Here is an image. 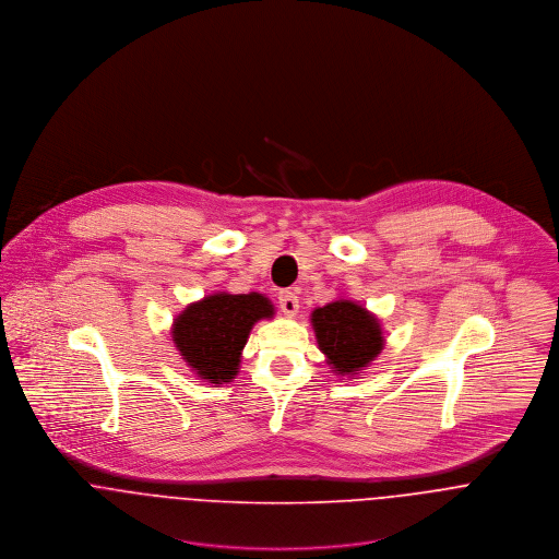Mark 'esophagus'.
<instances>
[{"label":"esophagus","instance_id":"34e87169","mask_svg":"<svg viewBox=\"0 0 559 559\" xmlns=\"http://www.w3.org/2000/svg\"><path fill=\"white\" fill-rule=\"evenodd\" d=\"M277 299H280V308L286 317H295L299 312V297L293 290H282Z\"/></svg>","mask_w":559,"mask_h":559}]
</instances>
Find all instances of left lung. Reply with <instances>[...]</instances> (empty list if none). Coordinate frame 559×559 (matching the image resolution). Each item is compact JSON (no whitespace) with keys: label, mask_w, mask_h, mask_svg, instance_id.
Segmentation results:
<instances>
[{"label":"left lung","mask_w":559,"mask_h":559,"mask_svg":"<svg viewBox=\"0 0 559 559\" xmlns=\"http://www.w3.org/2000/svg\"><path fill=\"white\" fill-rule=\"evenodd\" d=\"M312 326L331 372L340 377H353L366 370L385 344L379 319L350 299H337L317 308L312 312Z\"/></svg>","instance_id":"obj_1"}]
</instances>
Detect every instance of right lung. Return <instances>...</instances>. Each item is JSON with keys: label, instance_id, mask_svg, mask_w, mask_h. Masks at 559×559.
Listing matches in <instances>:
<instances>
[{"label": "right lung", "instance_id": "obj_1", "mask_svg": "<svg viewBox=\"0 0 559 559\" xmlns=\"http://www.w3.org/2000/svg\"><path fill=\"white\" fill-rule=\"evenodd\" d=\"M273 304L260 295L215 293L189 304L171 324V340L191 370L213 383H230L240 366V353L251 326L273 319Z\"/></svg>", "mask_w": 559, "mask_h": 559}]
</instances>
